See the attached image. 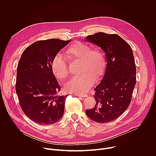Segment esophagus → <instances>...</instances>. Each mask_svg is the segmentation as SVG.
<instances>
[{
  "mask_svg": "<svg viewBox=\"0 0 156 156\" xmlns=\"http://www.w3.org/2000/svg\"><path fill=\"white\" fill-rule=\"evenodd\" d=\"M75 95L76 96L78 97H82V98H86L87 96V95L86 94H75Z\"/></svg>",
  "mask_w": 156,
  "mask_h": 156,
  "instance_id": "34e87169",
  "label": "esophagus"
}]
</instances>
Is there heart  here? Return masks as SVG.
I'll use <instances>...</instances> for the list:
<instances>
[{
    "instance_id": "heart-1",
    "label": "heart",
    "mask_w": 156,
    "mask_h": 156,
    "mask_svg": "<svg viewBox=\"0 0 156 156\" xmlns=\"http://www.w3.org/2000/svg\"><path fill=\"white\" fill-rule=\"evenodd\" d=\"M66 54L73 59L81 60L80 72L82 73L71 78L66 83L65 90L68 92L83 94L94 83L96 77L101 76L104 72L106 60L104 52L98 48L91 49L90 46L77 42L66 51ZM52 70L59 80L68 76L69 70L66 60L62 54L58 53L52 62Z\"/></svg>"
}]
</instances>
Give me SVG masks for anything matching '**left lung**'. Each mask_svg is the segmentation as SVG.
Segmentation results:
<instances>
[{"instance_id": "obj_1", "label": "left lung", "mask_w": 156, "mask_h": 156, "mask_svg": "<svg viewBox=\"0 0 156 156\" xmlns=\"http://www.w3.org/2000/svg\"><path fill=\"white\" fill-rule=\"evenodd\" d=\"M84 41L100 47L107 62L102 80L94 90L96 104L94 108L86 110V114L98 123L112 122L128 107L136 84L132 49L117 34L99 32L86 37Z\"/></svg>"}]
</instances>
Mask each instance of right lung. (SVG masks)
<instances>
[{"mask_svg": "<svg viewBox=\"0 0 156 156\" xmlns=\"http://www.w3.org/2000/svg\"><path fill=\"white\" fill-rule=\"evenodd\" d=\"M71 41L57 39L36 41L22 53L19 60L16 93L24 114L40 125H52L63 115L65 99L52 72V62Z\"/></svg>", "mask_w": 156, "mask_h": 156, "instance_id": "1", "label": "right lung"}]
</instances>
